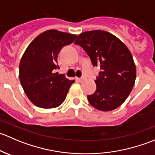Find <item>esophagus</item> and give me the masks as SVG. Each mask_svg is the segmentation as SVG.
<instances>
[{"instance_id":"1","label":"esophagus","mask_w":155,"mask_h":155,"mask_svg":"<svg viewBox=\"0 0 155 155\" xmlns=\"http://www.w3.org/2000/svg\"><path fill=\"white\" fill-rule=\"evenodd\" d=\"M77 79L79 81V82H82V81H83V80H85V76H82V77L79 78V79Z\"/></svg>"}]
</instances>
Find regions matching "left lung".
<instances>
[{
	"instance_id": "1",
	"label": "left lung",
	"mask_w": 155,
	"mask_h": 155,
	"mask_svg": "<svg viewBox=\"0 0 155 155\" xmlns=\"http://www.w3.org/2000/svg\"><path fill=\"white\" fill-rule=\"evenodd\" d=\"M74 43L86 51L93 66L101 68L96 91L87 95L91 105L105 112L119 107L132 91L137 76L130 50L118 37L101 30L82 33Z\"/></svg>"
}]
</instances>
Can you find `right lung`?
<instances>
[{
  "mask_svg": "<svg viewBox=\"0 0 155 155\" xmlns=\"http://www.w3.org/2000/svg\"><path fill=\"white\" fill-rule=\"evenodd\" d=\"M76 38L75 34L48 30L37 36L26 48L20 61L19 79L25 93L37 107L51 109L64 101L75 81L53 70L59 68L61 49Z\"/></svg>",
  "mask_w": 155,
  "mask_h": 155,
  "instance_id": "1",
  "label": "right lung"
}]
</instances>
